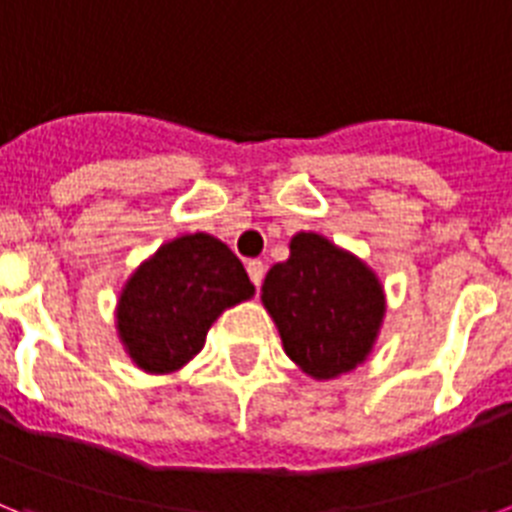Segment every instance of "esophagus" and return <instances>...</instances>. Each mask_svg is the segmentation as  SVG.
<instances>
[{"instance_id":"esophagus-1","label":"esophagus","mask_w":512,"mask_h":512,"mask_svg":"<svg viewBox=\"0 0 512 512\" xmlns=\"http://www.w3.org/2000/svg\"><path fill=\"white\" fill-rule=\"evenodd\" d=\"M247 273H249V281L255 283L257 289H260V283H263V278H265V265L260 263V260H249Z\"/></svg>"}]
</instances>
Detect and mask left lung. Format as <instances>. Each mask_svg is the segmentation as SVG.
Here are the masks:
<instances>
[{
	"label": "left lung",
	"instance_id": "left-lung-1",
	"mask_svg": "<svg viewBox=\"0 0 512 512\" xmlns=\"http://www.w3.org/2000/svg\"><path fill=\"white\" fill-rule=\"evenodd\" d=\"M286 263L268 270L263 304L283 349L315 380L351 372L372 351L385 315L377 276L320 234H296Z\"/></svg>",
	"mask_w": 512,
	"mask_h": 512
}]
</instances>
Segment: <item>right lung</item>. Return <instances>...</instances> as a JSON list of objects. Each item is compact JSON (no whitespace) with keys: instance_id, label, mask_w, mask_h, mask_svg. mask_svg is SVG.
Masks as SVG:
<instances>
[{"instance_id":"add662e5","label":"right lung","mask_w":512,"mask_h":512,"mask_svg":"<svg viewBox=\"0 0 512 512\" xmlns=\"http://www.w3.org/2000/svg\"><path fill=\"white\" fill-rule=\"evenodd\" d=\"M252 294L244 265L216 236H179L145 260L122 289L119 338L145 372H176L200 354L223 309Z\"/></svg>"}]
</instances>
